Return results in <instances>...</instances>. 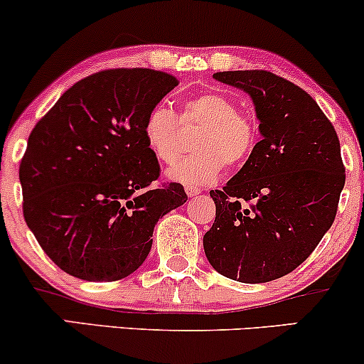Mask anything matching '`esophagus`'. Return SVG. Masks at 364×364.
I'll use <instances>...</instances> for the list:
<instances>
[{"mask_svg":"<svg viewBox=\"0 0 364 364\" xmlns=\"http://www.w3.org/2000/svg\"><path fill=\"white\" fill-rule=\"evenodd\" d=\"M201 191L198 190V188H186V195L190 196V198H193V196H196V195H200Z\"/></svg>","mask_w":364,"mask_h":364,"instance_id":"1","label":"esophagus"}]
</instances>
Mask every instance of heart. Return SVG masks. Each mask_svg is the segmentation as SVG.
Listing matches in <instances>:
<instances>
[{"mask_svg":"<svg viewBox=\"0 0 364 364\" xmlns=\"http://www.w3.org/2000/svg\"><path fill=\"white\" fill-rule=\"evenodd\" d=\"M181 120L201 125L193 140L195 154L168 169V178L185 186H207L220 178L224 166H239L251 157L259 129L251 117L239 113L234 100L222 93H203L186 100ZM176 117L163 103L147 113L142 135L151 154L161 163H174L179 156Z\"/></svg>","mask_w":364,"mask_h":364,"instance_id":"1","label":"heart"}]
</instances>
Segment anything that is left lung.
I'll return each mask as SVG.
<instances>
[{
	"label": "left lung",
	"instance_id": "left-lung-1",
	"mask_svg": "<svg viewBox=\"0 0 364 364\" xmlns=\"http://www.w3.org/2000/svg\"><path fill=\"white\" fill-rule=\"evenodd\" d=\"M213 77L251 96L262 139L224 190L210 191L205 256L225 278L273 282L299 268L334 222L346 183L339 139L312 96L277 74Z\"/></svg>",
	"mask_w": 364,
	"mask_h": 364
}]
</instances>
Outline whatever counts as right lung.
<instances>
[{"label": "right lung", "mask_w": 364, "mask_h": 364, "mask_svg": "<svg viewBox=\"0 0 364 364\" xmlns=\"http://www.w3.org/2000/svg\"><path fill=\"white\" fill-rule=\"evenodd\" d=\"M176 77L108 69L77 81L35 125L20 164L23 217L71 277L117 282L152 247L159 218L186 203L179 183L152 186L159 164L142 135Z\"/></svg>", "instance_id": "right-lung-1"}]
</instances>
